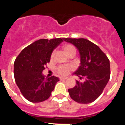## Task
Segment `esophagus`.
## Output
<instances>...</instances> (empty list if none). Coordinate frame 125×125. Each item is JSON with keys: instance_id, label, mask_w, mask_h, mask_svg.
Masks as SVG:
<instances>
[{"instance_id": "1", "label": "esophagus", "mask_w": 125, "mask_h": 125, "mask_svg": "<svg viewBox=\"0 0 125 125\" xmlns=\"http://www.w3.org/2000/svg\"><path fill=\"white\" fill-rule=\"evenodd\" d=\"M59 79H60L61 81H62V80H65V79H67V78H64V77H61V76H60L59 77Z\"/></svg>"}]
</instances>
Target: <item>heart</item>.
<instances>
[{
	"label": "heart",
	"mask_w": 125,
	"mask_h": 125,
	"mask_svg": "<svg viewBox=\"0 0 125 125\" xmlns=\"http://www.w3.org/2000/svg\"><path fill=\"white\" fill-rule=\"evenodd\" d=\"M62 49L69 56H73L76 54V50L74 46L71 44H66L62 46ZM54 54L53 52L51 54V57H52ZM74 69V67L71 64L68 65H59L56 68V71L61 76H67L70 71Z\"/></svg>",
	"instance_id": "1"
}]
</instances>
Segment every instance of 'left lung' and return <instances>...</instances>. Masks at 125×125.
Returning a JSON list of instances; mask_svg holds the SVG:
<instances>
[{"label":"left lung","instance_id":"left-lung-1","mask_svg":"<svg viewBox=\"0 0 125 125\" xmlns=\"http://www.w3.org/2000/svg\"><path fill=\"white\" fill-rule=\"evenodd\" d=\"M79 51L80 66L73 73L84 82L76 81L74 88L68 89L70 97L79 103L95 101L103 93L110 78V61L100 47L83 38H64Z\"/></svg>","mask_w":125,"mask_h":125}]
</instances>
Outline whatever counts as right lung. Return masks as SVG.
<instances>
[{"label": "right lung", "mask_w": 125, "mask_h": 125, "mask_svg": "<svg viewBox=\"0 0 125 125\" xmlns=\"http://www.w3.org/2000/svg\"><path fill=\"white\" fill-rule=\"evenodd\" d=\"M64 38L42 39L24 48L14 64L15 81L24 98L32 103H39L50 97L59 79L54 76L47 78L42 72L50 62L53 50Z\"/></svg>", "instance_id": "add662e5"}]
</instances>
